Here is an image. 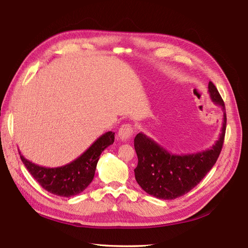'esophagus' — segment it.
Returning a JSON list of instances; mask_svg holds the SVG:
<instances>
[{
    "mask_svg": "<svg viewBox=\"0 0 248 248\" xmlns=\"http://www.w3.org/2000/svg\"><path fill=\"white\" fill-rule=\"evenodd\" d=\"M134 135V128L130 124H123L119 129V138L122 141H127Z\"/></svg>",
    "mask_w": 248,
    "mask_h": 248,
    "instance_id": "1",
    "label": "esophagus"
}]
</instances>
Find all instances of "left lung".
Wrapping results in <instances>:
<instances>
[{"mask_svg": "<svg viewBox=\"0 0 248 248\" xmlns=\"http://www.w3.org/2000/svg\"><path fill=\"white\" fill-rule=\"evenodd\" d=\"M211 101L222 107L225 105L213 82L208 84ZM226 130V113L223 114V124L218 141L209 149L191 155H172L153 139L142 132L135 138V149L138 165L135 177L144 191L163 200H173L190 191L201 182L219 158L224 143Z\"/></svg>", "mask_w": 248, "mask_h": 248, "instance_id": "obj_1", "label": "left lung"}]
</instances>
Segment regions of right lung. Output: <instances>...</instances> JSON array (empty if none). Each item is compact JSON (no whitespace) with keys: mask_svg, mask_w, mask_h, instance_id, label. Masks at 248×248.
I'll return each instance as SVG.
<instances>
[{"mask_svg":"<svg viewBox=\"0 0 248 248\" xmlns=\"http://www.w3.org/2000/svg\"><path fill=\"white\" fill-rule=\"evenodd\" d=\"M113 141L114 132L108 131L78 158L61 167L40 166L24 158L20 152L19 154L23 164L45 190L56 196L69 198L78 195L92 183L102 152Z\"/></svg>","mask_w":248,"mask_h":248,"instance_id":"obj_1","label":"right lung"}]
</instances>
